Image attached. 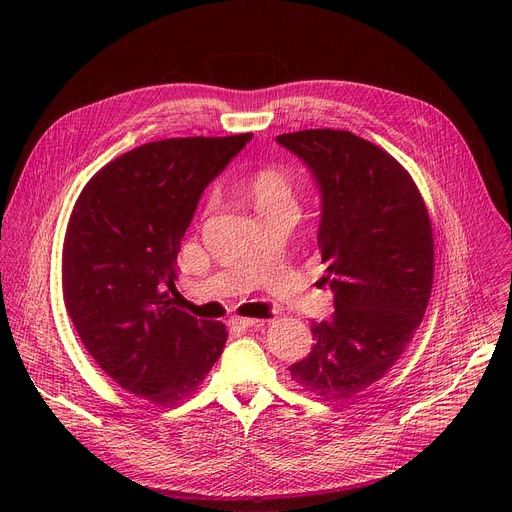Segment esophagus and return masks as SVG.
Wrapping results in <instances>:
<instances>
[{
  "label": "esophagus",
  "instance_id": "34e87169",
  "mask_svg": "<svg viewBox=\"0 0 512 512\" xmlns=\"http://www.w3.org/2000/svg\"><path fill=\"white\" fill-rule=\"evenodd\" d=\"M263 320H259V318H233L231 320V324L235 326V328H251V326H257V324H261Z\"/></svg>",
  "mask_w": 512,
  "mask_h": 512
}]
</instances>
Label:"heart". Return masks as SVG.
<instances>
[{"label": "heart", "instance_id": "1", "mask_svg": "<svg viewBox=\"0 0 512 512\" xmlns=\"http://www.w3.org/2000/svg\"><path fill=\"white\" fill-rule=\"evenodd\" d=\"M249 190L257 212L296 206V180L283 168H261L251 176Z\"/></svg>", "mask_w": 512, "mask_h": 512}]
</instances>
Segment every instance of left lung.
I'll return each instance as SVG.
<instances>
[{
    "label": "left lung",
    "mask_w": 512,
    "mask_h": 512,
    "mask_svg": "<svg viewBox=\"0 0 512 512\" xmlns=\"http://www.w3.org/2000/svg\"><path fill=\"white\" fill-rule=\"evenodd\" d=\"M275 141L320 190L318 247L334 314L314 322V346L289 367L304 391L352 399L379 381L419 328L433 283V233L409 172L379 145L338 129Z\"/></svg>",
    "instance_id": "8db88e82"
}]
</instances>
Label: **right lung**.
<instances>
[{"label": "right lung", "mask_w": 512, "mask_h": 512, "mask_svg": "<svg viewBox=\"0 0 512 512\" xmlns=\"http://www.w3.org/2000/svg\"><path fill=\"white\" fill-rule=\"evenodd\" d=\"M251 137L139 145L101 168L72 210L62 253L66 312L99 367L137 397L182 401L223 352L225 324L176 308V257L204 188Z\"/></svg>", "instance_id": "add662e5"}]
</instances>
